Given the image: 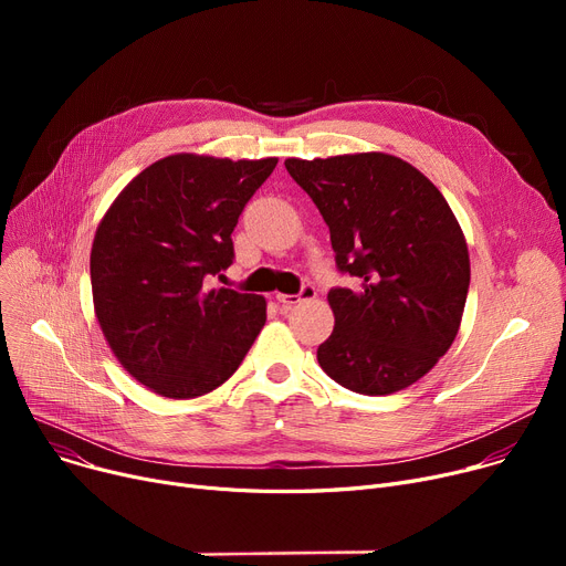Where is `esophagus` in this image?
<instances>
[{
    "label": "esophagus",
    "mask_w": 566,
    "mask_h": 566,
    "mask_svg": "<svg viewBox=\"0 0 566 566\" xmlns=\"http://www.w3.org/2000/svg\"><path fill=\"white\" fill-rule=\"evenodd\" d=\"M316 298V289L312 284L303 286V291L298 295H286V293H277V303L284 307V310H291L293 305H298L303 301H312Z\"/></svg>",
    "instance_id": "34e87169"
}]
</instances>
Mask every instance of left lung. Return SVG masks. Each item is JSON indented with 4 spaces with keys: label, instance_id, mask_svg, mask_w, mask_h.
<instances>
[{
    "label": "left lung",
    "instance_id": "obj_1",
    "mask_svg": "<svg viewBox=\"0 0 566 566\" xmlns=\"http://www.w3.org/2000/svg\"><path fill=\"white\" fill-rule=\"evenodd\" d=\"M316 203L337 268L360 286L333 289V335L316 358L342 388L382 397L429 374L457 339L470 256L448 199L410 163L380 154L286 158Z\"/></svg>",
    "mask_w": 566,
    "mask_h": 566
}]
</instances>
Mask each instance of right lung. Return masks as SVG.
<instances>
[{
	"instance_id": "right-lung-1",
	"label": "right lung",
	"mask_w": 566,
	"mask_h": 566,
	"mask_svg": "<svg viewBox=\"0 0 566 566\" xmlns=\"http://www.w3.org/2000/svg\"><path fill=\"white\" fill-rule=\"evenodd\" d=\"M275 165L174 154L142 169L103 216L94 312L116 360L151 392H213L261 333L263 295L206 289V277L231 265L238 216Z\"/></svg>"
}]
</instances>
